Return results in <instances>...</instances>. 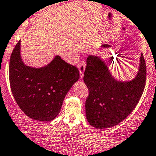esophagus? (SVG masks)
Returning a JSON list of instances; mask_svg holds the SVG:
<instances>
[{
  "label": "esophagus",
  "instance_id": "esophagus-1",
  "mask_svg": "<svg viewBox=\"0 0 156 156\" xmlns=\"http://www.w3.org/2000/svg\"><path fill=\"white\" fill-rule=\"evenodd\" d=\"M85 62L84 61H81V62L79 63L78 65V69H79V72H80V78H83L84 77V69H85Z\"/></svg>",
  "mask_w": 156,
  "mask_h": 156
}]
</instances>
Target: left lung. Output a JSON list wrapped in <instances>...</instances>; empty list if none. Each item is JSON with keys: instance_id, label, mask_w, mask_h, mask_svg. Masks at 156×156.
<instances>
[{"instance_id": "obj_1", "label": "left lung", "mask_w": 156, "mask_h": 156, "mask_svg": "<svg viewBox=\"0 0 156 156\" xmlns=\"http://www.w3.org/2000/svg\"><path fill=\"white\" fill-rule=\"evenodd\" d=\"M88 88L85 111L88 123L99 129L111 127L123 121L135 109L144 90L146 66L143 54L140 69L131 81H117L98 57L89 55L84 75Z\"/></svg>"}]
</instances>
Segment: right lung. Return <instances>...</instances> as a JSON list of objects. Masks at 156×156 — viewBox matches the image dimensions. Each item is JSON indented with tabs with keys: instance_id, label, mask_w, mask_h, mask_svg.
<instances>
[{
	"instance_id": "obj_1",
	"label": "right lung",
	"mask_w": 156,
	"mask_h": 156,
	"mask_svg": "<svg viewBox=\"0 0 156 156\" xmlns=\"http://www.w3.org/2000/svg\"><path fill=\"white\" fill-rule=\"evenodd\" d=\"M78 78V68L58 55L40 69L25 66L20 58V40L10 55L9 79L12 94L22 111L33 120H54L66 94Z\"/></svg>"
}]
</instances>
